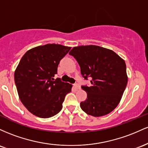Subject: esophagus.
Segmentation results:
<instances>
[{
  "label": "esophagus",
  "mask_w": 148,
  "mask_h": 148,
  "mask_svg": "<svg viewBox=\"0 0 148 148\" xmlns=\"http://www.w3.org/2000/svg\"><path fill=\"white\" fill-rule=\"evenodd\" d=\"M73 86H74V87L76 89H80V86H79L78 84H75Z\"/></svg>",
  "instance_id": "obj_1"
}]
</instances>
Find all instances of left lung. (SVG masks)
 <instances>
[{"mask_svg":"<svg viewBox=\"0 0 148 148\" xmlns=\"http://www.w3.org/2000/svg\"><path fill=\"white\" fill-rule=\"evenodd\" d=\"M80 66L84 79L92 85L82 86L87 94L80 107L84 112L101 117L117 107L127 87L128 77L124 61L110 49L96 45L79 46L69 52Z\"/></svg>","mask_w":148,"mask_h":148,"instance_id":"obj_1","label":"left lung"}]
</instances>
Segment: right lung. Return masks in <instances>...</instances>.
Segmentation results:
<instances>
[{"label": "right lung", "instance_id": "right-lung-1", "mask_svg": "<svg viewBox=\"0 0 148 148\" xmlns=\"http://www.w3.org/2000/svg\"><path fill=\"white\" fill-rule=\"evenodd\" d=\"M71 47L47 44L27 51L14 72V82L21 103L37 117L49 118L60 112L72 84L54 79L59 62Z\"/></svg>", "mask_w": 148, "mask_h": 148}]
</instances>
